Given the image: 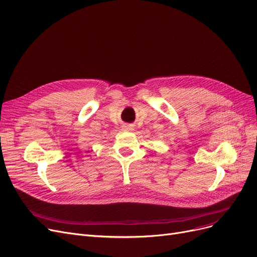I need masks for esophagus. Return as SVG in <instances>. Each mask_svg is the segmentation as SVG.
Instances as JSON below:
<instances>
[{"label": "esophagus", "mask_w": 257, "mask_h": 257, "mask_svg": "<svg viewBox=\"0 0 257 257\" xmlns=\"http://www.w3.org/2000/svg\"><path fill=\"white\" fill-rule=\"evenodd\" d=\"M123 129H125V130H132V129H134V127H132L131 125H125V126H123Z\"/></svg>", "instance_id": "obj_1"}]
</instances>
